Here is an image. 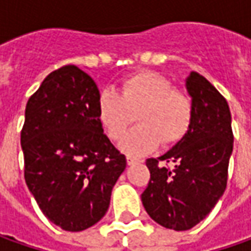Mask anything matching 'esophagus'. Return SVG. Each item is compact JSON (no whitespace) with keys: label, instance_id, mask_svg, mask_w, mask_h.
I'll return each instance as SVG.
<instances>
[{"label":"esophagus","instance_id":"obj_1","mask_svg":"<svg viewBox=\"0 0 251 251\" xmlns=\"http://www.w3.org/2000/svg\"><path fill=\"white\" fill-rule=\"evenodd\" d=\"M126 161H127V164H129V166H132V164H137V163H140L142 160H139V158L136 157H132V156H127V157H126Z\"/></svg>","mask_w":251,"mask_h":251}]
</instances>
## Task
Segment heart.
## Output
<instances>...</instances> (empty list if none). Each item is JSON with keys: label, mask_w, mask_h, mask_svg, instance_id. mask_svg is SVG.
I'll list each match as a JSON object with an SVG mask.
<instances>
[{"label": "heart", "mask_w": 251, "mask_h": 251, "mask_svg": "<svg viewBox=\"0 0 251 251\" xmlns=\"http://www.w3.org/2000/svg\"><path fill=\"white\" fill-rule=\"evenodd\" d=\"M136 112L139 126L121 143V149L133 156L153 151L160 143L170 147L181 142L192 125L194 102L167 77L149 70L124 78L119 93L105 88L98 94L97 118L112 142L125 136Z\"/></svg>", "instance_id": "obj_1"}]
</instances>
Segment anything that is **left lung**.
<instances>
[{"label": "left lung", "mask_w": 251, "mask_h": 251, "mask_svg": "<svg viewBox=\"0 0 251 251\" xmlns=\"http://www.w3.org/2000/svg\"><path fill=\"white\" fill-rule=\"evenodd\" d=\"M187 90L194 102L192 125L164 156L147 158L150 181L142 194L149 216L173 230H188L212 211L226 190L233 150L224 95L198 73H191Z\"/></svg>", "instance_id": "8db88e82"}]
</instances>
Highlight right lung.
I'll return each instance as SVG.
<instances>
[{
	"label": "right lung",
	"mask_w": 251,
	"mask_h": 251,
	"mask_svg": "<svg viewBox=\"0 0 251 251\" xmlns=\"http://www.w3.org/2000/svg\"><path fill=\"white\" fill-rule=\"evenodd\" d=\"M100 90L74 64L51 71L30 95L21 130L24 176L40 211L67 232L102 219L126 157L97 118Z\"/></svg>",
	"instance_id": "1"
}]
</instances>
